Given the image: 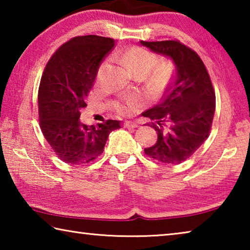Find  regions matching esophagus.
Returning <instances> with one entry per match:
<instances>
[{"instance_id": "1", "label": "esophagus", "mask_w": 250, "mask_h": 250, "mask_svg": "<svg viewBox=\"0 0 250 250\" xmlns=\"http://www.w3.org/2000/svg\"><path fill=\"white\" fill-rule=\"evenodd\" d=\"M124 125L125 126V128H138L139 126V124L138 122H131V121H125Z\"/></svg>"}]
</instances>
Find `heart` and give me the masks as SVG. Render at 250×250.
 Returning <instances> with one entry per match:
<instances>
[{"label": "heart", "mask_w": 250, "mask_h": 250, "mask_svg": "<svg viewBox=\"0 0 250 250\" xmlns=\"http://www.w3.org/2000/svg\"><path fill=\"white\" fill-rule=\"evenodd\" d=\"M124 59L126 66L133 74L146 75L149 71L158 65L159 58L150 50L141 47H132L124 55ZM167 71L163 68H158L153 74V82L156 84H163L167 82ZM139 107V99L137 97H131L125 103L118 104L117 110L122 115H129Z\"/></svg>", "instance_id": "obj_1"}]
</instances>
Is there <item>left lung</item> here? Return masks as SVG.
Returning <instances> with one entry per match:
<instances>
[{"instance_id":"obj_1","label":"left lung","mask_w":250,"mask_h":250,"mask_svg":"<svg viewBox=\"0 0 250 250\" xmlns=\"http://www.w3.org/2000/svg\"><path fill=\"white\" fill-rule=\"evenodd\" d=\"M152 52L170 58L174 80L160 104L142 113L158 133L146 154L164 164L188 160L208 138L215 113V92L200 56L179 41L140 42Z\"/></svg>"}]
</instances>
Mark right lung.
I'll return each instance as SVG.
<instances>
[{
  "label": "right lung",
  "instance_id": "1",
  "mask_svg": "<svg viewBox=\"0 0 250 250\" xmlns=\"http://www.w3.org/2000/svg\"><path fill=\"white\" fill-rule=\"evenodd\" d=\"M113 46L115 41L109 37H74L45 67L39 89L40 126L65 163L82 166L94 161L104 152L110 132L120 128L118 120L86 125L79 119L101 62Z\"/></svg>",
  "mask_w": 250,
  "mask_h": 250
}]
</instances>
